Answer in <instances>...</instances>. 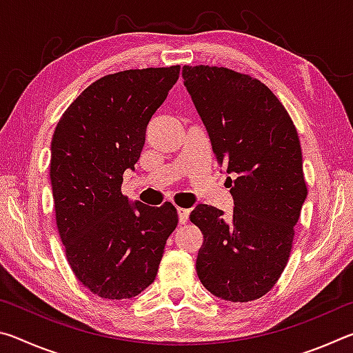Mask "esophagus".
I'll use <instances>...</instances> for the list:
<instances>
[{"label":"esophagus","mask_w":353,"mask_h":353,"mask_svg":"<svg viewBox=\"0 0 353 353\" xmlns=\"http://www.w3.org/2000/svg\"><path fill=\"white\" fill-rule=\"evenodd\" d=\"M177 214H179V223L181 224H187L188 223V216H190V210L187 208H177Z\"/></svg>","instance_id":"1"}]
</instances>
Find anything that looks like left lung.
Segmentation results:
<instances>
[{
  "label": "left lung",
  "mask_w": 353,
  "mask_h": 353,
  "mask_svg": "<svg viewBox=\"0 0 353 353\" xmlns=\"http://www.w3.org/2000/svg\"><path fill=\"white\" fill-rule=\"evenodd\" d=\"M182 76L218 162L235 176L230 218L205 204L190 214L204 235L196 272L219 299L255 301L282 276L307 198L297 130L276 94L252 76L208 65H185Z\"/></svg>",
  "instance_id": "left-lung-1"
}]
</instances>
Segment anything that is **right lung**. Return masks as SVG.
I'll return each instance as SVG.
<instances>
[{"mask_svg": "<svg viewBox=\"0 0 353 353\" xmlns=\"http://www.w3.org/2000/svg\"><path fill=\"white\" fill-rule=\"evenodd\" d=\"M181 67L126 70L88 85L59 119L50 177L56 223L76 279L103 299L139 296L157 276L179 223L171 202L130 204L123 174L140 159L146 126Z\"/></svg>", "mask_w": 353, "mask_h": 353, "instance_id": "1", "label": "right lung"}]
</instances>
